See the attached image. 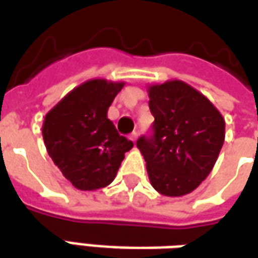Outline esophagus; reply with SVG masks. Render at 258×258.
<instances>
[{
    "label": "esophagus",
    "instance_id": "esophagus-1",
    "mask_svg": "<svg viewBox=\"0 0 258 258\" xmlns=\"http://www.w3.org/2000/svg\"><path fill=\"white\" fill-rule=\"evenodd\" d=\"M130 138H131V140L135 142V141H137V138H138V133H137V131H133V133L130 134Z\"/></svg>",
    "mask_w": 258,
    "mask_h": 258
}]
</instances>
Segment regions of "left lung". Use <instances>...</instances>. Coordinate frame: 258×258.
<instances>
[{"label":"left lung","mask_w":258,"mask_h":258,"mask_svg":"<svg viewBox=\"0 0 258 258\" xmlns=\"http://www.w3.org/2000/svg\"><path fill=\"white\" fill-rule=\"evenodd\" d=\"M155 117L149 137L137 146L152 186L164 196H184L210 174L225 138V120L203 94L184 81L149 87Z\"/></svg>","instance_id":"8db88e82"}]
</instances>
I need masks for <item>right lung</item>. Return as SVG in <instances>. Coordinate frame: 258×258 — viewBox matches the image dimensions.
Instances as JSON below:
<instances>
[{"label":"right lung","instance_id":"obj_1","mask_svg":"<svg viewBox=\"0 0 258 258\" xmlns=\"http://www.w3.org/2000/svg\"><path fill=\"white\" fill-rule=\"evenodd\" d=\"M124 83L85 81L47 113L42 138L48 155L73 186L95 190L112 182L134 144L120 135L107 109Z\"/></svg>","mask_w":258,"mask_h":258}]
</instances>
